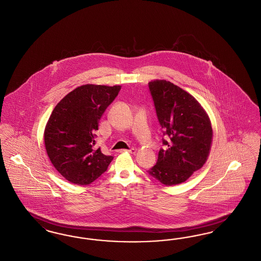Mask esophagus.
Here are the masks:
<instances>
[{
    "label": "esophagus",
    "instance_id": "esophagus-1",
    "mask_svg": "<svg viewBox=\"0 0 261 261\" xmlns=\"http://www.w3.org/2000/svg\"><path fill=\"white\" fill-rule=\"evenodd\" d=\"M136 148H130V149H121L120 152H129V153H136Z\"/></svg>",
    "mask_w": 261,
    "mask_h": 261
}]
</instances>
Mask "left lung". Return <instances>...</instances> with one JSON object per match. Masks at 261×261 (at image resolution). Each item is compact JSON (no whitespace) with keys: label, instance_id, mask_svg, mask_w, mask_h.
<instances>
[{"label":"left lung","instance_id":"1","mask_svg":"<svg viewBox=\"0 0 261 261\" xmlns=\"http://www.w3.org/2000/svg\"><path fill=\"white\" fill-rule=\"evenodd\" d=\"M148 87L164 130L165 149L158 152L156 164L147 172L164 186L185 182L208 159L213 128L208 114L198 101L182 88L164 80H154Z\"/></svg>","mask_w":261,"mask_h":261}]
</instances>
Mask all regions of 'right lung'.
<instances>
[{"label": "right lung", "mask_w": 261, "mask_h": 261, "mask_svg": "<svg viewBox=\"0 0 261 261\" xmlns=\"http://www.w3.org/2000/svg\"><path fill=\"white\" fill-rule=\"evenodd\" d=\"M120 88V85L84 84L67 94L54 108L44 128V146L54 168L70 182L90 185L114 159L95 147V131Z\"/></svg>", "instance_id": "right-lung-1"}]
</instances>
